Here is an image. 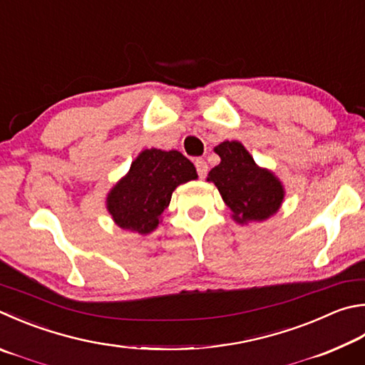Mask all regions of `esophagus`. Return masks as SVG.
Here are the masks:
<instances>
[{
  "label": "esophagus",
  "mask_w": 365,
  "mask_h": 365,
  "mask_svg": "<svg viewBox=\"0 0 365 365\" xmlns=\"http://www.w3.org/2000/svg\"><path fill=\"white\" fill-rule=\"evenodd\" d=\"M195 165H196V170H197V175H200L201 178H204L205 175H207V170H209V165L207 163H205L202 158H197V160L195 161Z\"/></svg>",
  "instance_id": "34e87169"
}]
</instances>
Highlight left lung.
<instances>
[{"mask_svg":"<svg viewBox=\"0 0 365 365\" xmlns=\"http://www.w3.org/2000/svg\"><path fill=\"white\" fill-rule=\"evenodd\" d=\"M214 151L220 164L210 169L207 182L215 185L236 223L264 222L281 209L282 182L273 170L260 168L241 142L225 140Z\"/></svg>","mask_w":365,"mask_h":365,"instance_id":"8db88e82","label":"left lung"}]
</instances>
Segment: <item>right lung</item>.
<instances>
[{
	"instance_id": "right-lung-1",
	"label": "right lung",
	"mask_w": 365,
	"mask_h": 365,
	"mask_svg": "<svg viewBox=\"0 0 365 365\" xmlns=\"http://www.w3.org/2000/svg\"><path fill=\"white\" fill-rule=\"evenodd\" d=\"M197 172L177 150L150 148L138 153L128 174L107 195V210L115 225L130 233L150 235L160 225L178 185L196 180Z\"/></svg>"
}]
</instances>
